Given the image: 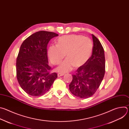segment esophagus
<instances>
[{"mask_svg":"<svg viewBox=\"0 0 129 129\" xmlns=\"http://www.w3.org/2000/svg\"><path fill=\"white\" fill-rule=\"evenodd\" d=\"M64 73H58V77H62V76H64Z\"/></svg>","mask_w":129,"mask_h":129,"instance_id":"obj_1","label":"esophagus"}]
</instances>
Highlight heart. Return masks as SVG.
I'll return each instance as SVG.
<instances>
[{"label": "heart", "mask_w": 129, "mask_h": 129, "mask_svg": "<svg viewBox=\"0 0 129 129\" xmlns=\"http://www.w3.org/2000/svg\"><path fill=\"white\" fill-rule=\"evenodd\" d=\"M93 44L90 39L81 35H65L57 40V45H52L48 49V56L53 65L60 63L56 71L62 73L71 71L74 66L79 67L89 60L92 51Z\"/></svg>", "instance_id": "obj_1"}]
</instances>
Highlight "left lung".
Instances as JSON below:
<instances>
[{
  "instance_id": "1",
  "label": "left lung",
  "mask_w": 129,
  "mask_h": 129,
  "mask_svg": "<svg viewBox=\"0 0 129 129\" xmlns=\"http://www.w3.org/2000/svg\"><path fill=\"white\" fill-rule=\"evenodd\" d=\"M92 53L88 61L78 68L72 75L69 90L74 95L87 99L93 95L100 87L105 75V58L104 48L99 39L92 34Z\"/></svg>"
}]
</instances>
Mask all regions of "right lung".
<instances>
[{
    "label": "right lung",
    "instance_id": "right-lung-1",
    "mask_svg": "<svg viewBox=\"0 0 129 129\" xmlns=\"http://www.w3.org/2000/svg\"><path fill=\"white\" fill-rule=\"evenodd\" d=\"M57 34L47 31L36 32L22 43L16 60V77L21 88L33 96L43 95L49 90L58 75L49 73L47 46Z\"/></svg>",
    "mask_w": 129,
    "mask_h": 129
}]
</instances>
